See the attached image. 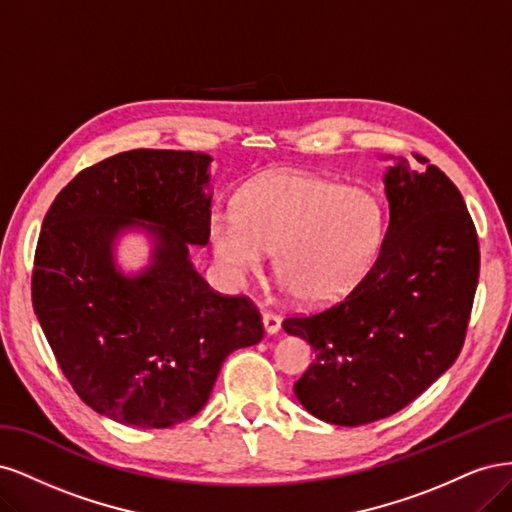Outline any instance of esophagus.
I'll return each instance as SVG.
<instances>
[{"instance_id":"obj_1","label":"esophagus","mask_w":512,"mask_h":512,"mask_svg":"<svg viewBox=\"0 0 512 512\" xmlns=\"http://www.w3.org/2000/svg\"><path fill=\"white\" fill-rule=\"evenodd\" d=\"M262 324H265V331L269 335H273V333L280 331V327H282V316L277 312H265V314H262Z\"/></svg>"}]
</instances>
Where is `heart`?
Listing matches in <instances>:
<instances>
[{
	"label": "heart",
	"mask_w": 512,
	"mask_h": 512,
	"mask_svg": "<svg viewBox=\"0 0 512 512\" xmlns=\"http://www.w3.org/2000/svg\"><path fill=\"white\" fill-rule=\"evenodd\" d=\"M384 213L363 188L275 170L252 181L237 211L215 213V258L232 275L256 273L275 252V273L303 303L335 301L361 282L382 243Z\"/></svg>",
	"instance_id": "obj_1"
}]
</instances>
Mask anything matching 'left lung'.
I'll list each match as a JSON object with an SVG mask.
<instances>
[{
	"instance_id": "1",
	"label": "left lung",
	"mask_w": 512,
	"mask_h": 512,
	"mask_svg": "<svg viewBox=\"0 0 512 512\" xmlns=\"http://www.w3.org/2000/svg\"><path fill=\"white\" fill-rule=\"evenodd\" d=\"M386 228L374 265L337 303L282 327L314 348L294 382L324 423L356 427L406 408L455 363L480 271L476 228L438 166L386 170Z\"/></svg>"
}]
</instances>
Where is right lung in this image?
<instances>
[{"instance_id": "right-lung-1", "label": "right lung", "mask_w": 512, "mask_h": 512, "mask_svg": "<svg viewBox=\"0 0 512 512\" xmlns=\"http://www.w3.org/2000/svg\"><path fill=\"white\" fill-rule=\"evenodd\" d=\"M209 164L194 151H123L81 170L44 215L34 312L76 395L117 423L188 421L226 356L265 335L250 299L211 290L190 262L188 243L209 241ZM134 225L157 245L152 265L128 278L112 243Z\"/></svg>"}]
</instances>
